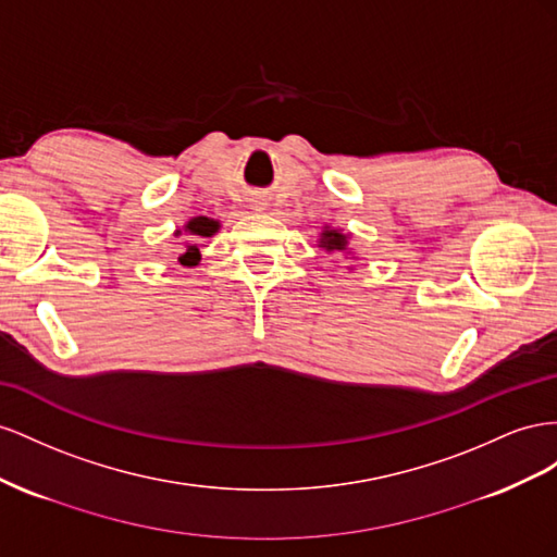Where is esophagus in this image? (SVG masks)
Returning a JSON list of instances; mask_svg holds the SVG:
<instances>
[{"label": "esophagus", "mask_w": 557, "mask_h": 557, "mask_svg": "<svg viewBox=\"0 0 557 557\" xmlns=\"http://www.w3.org/2000/svg\"><path fill=\"white\" fill-rule=\"evenodd\" d=\"M251 208H253V210H259V212H261V210L265 208V202H261V200H251Z\"/></svg>", "instance_id": "1"}]
</instances>
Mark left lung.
<instances>
[{
  "mask_svg": "<svg viewBox=\"0 0 557 557\" xmlns=\"http://www.w3.org/2000/svg\"><path fill=\"white\" fill-rule=\"evenodd\" d=\"M320 247L326 251H345L347 249V235L338 228H324L320 235Z\"/></svg>",
  "mask_w": 557,
  "mask_h": 557,
  "instance_id": "left-lung-1",
  "label": "left lung"
}]
</instances>
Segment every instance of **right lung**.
Here are the masks:
<instances>
[{
    "label": "right lung",
    "instance_id": "right-lung-1",
    "mask_svg": "<svg viewBox=\"0 0 557 557\" xmlns=\"http://www.w3.org/2000/svg\"><path fill=\"white\" fill-rule=\"evenodd\" d=\"M216 231H219V221L216 219H210V216H194V219H190L188 224L184 226V233L186 235H194L196 240L186 243L184 251L180 253V263L186 265V268L198 265V261H200L198 240H200V237H212ZM174 235H182V231H177Z\"/></svg>",
    "mask_w": 557,
    "mask_h": 557
}]
</instances>
